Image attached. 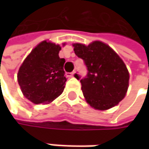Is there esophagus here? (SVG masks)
I'll use <instances>...</instances> for the list:
<instances>
[{"mask_svg": "<svg viewBox=\"0 0 149 149\" xmlns=\"http://www.w3.org/2000/svg\"><path fill=\"white\" fill-rule=\"evenodd\" d=\"M75 75V72H71V73H68V76L69 77H74Z\"/></svg>", "mask_w": 149, "mask_h": 149, "instance_id": "esophagus-1", "label": "esophagus"}]
</instances>
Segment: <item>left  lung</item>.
Wrapping results in <instances>:
<instances>
[{
  "instance_id": "obj_1",
  "label": "left lung",
  "mask_w": 149,
  "mask_h": 149,
  "mask_svg": "<svg viewBox=\"0 0 149 149\" xmlns=\"http://www.w3.org/2000/svg\"><path fill=\"white\" fill-rule=\"evenodd\" d=\"M75 54L87 67L85 77L80 79L84 97L92 108L99 110L110 109L121 102L128 91L130 74L122 58L101 41L89 45L73 44Z\"/></svg>"
}]
</instances>
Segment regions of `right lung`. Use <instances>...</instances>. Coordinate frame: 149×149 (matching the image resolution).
<instances>
[{
  "mask_svg": "<svg viewBox=\"0 0 149 149\" xmlns=\"http://www.w3.org/2000/svg\"><path fill=\"white\" fill-rule=\"evenodd\" d=\"M60 50L59 45L42 41L33 49L19 69V85L25 97L33 104L51 103L65 89V60L59 58Z\"/></svg>",
  "mask_w": 149,
  "mask_h": 149,
  "instance_id": "add662e5",
  "label": "right lung"
}]
</instances>
